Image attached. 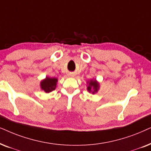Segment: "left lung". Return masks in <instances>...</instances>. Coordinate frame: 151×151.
<instances>
[{
    "label": "left lung",
    "instance_id": "left-lung-1",
    "mask_svg": "<svg viewBox=\"0 0 151 151\" xmlns=\"http://www.w3.org/2000/svg\"><path fill=\"white\" fill-rule=\"evenodd\" d=\"M88 86L87 88V90L89 92H92V94L96 93L97 92L99 88V84L97 81H96V79H92L90 81L88 82Z\"/></svg>",
    "mask_w": 151,
    "mask_h": 151
}]
</instances>
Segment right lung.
I'll use <instances>...</instances> for the list:
<instances>
[{"label":"right lung","instance_id":"add662e5","mask_svg":"<svg viewBox=\"0 0 151 151\" xmlns=\"http://www.w3.org/2000/svg\"><path fill=\"white\" fill-rule=\"evenodd\" d=\"M58 79L57 78H50L47 77L45 79L41 82V88L45 92H50L52 90H55L57 87V82Z\"/></svg>","mask_w":151,"mask_h":151}]
</instances>
